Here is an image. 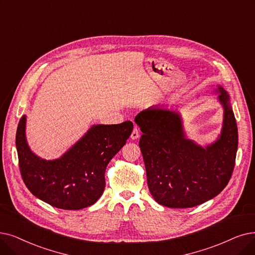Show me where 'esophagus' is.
<instances>
[{"mask_svg": "<svg viewBox=\"0 0 255 255\" xmlns=\"http://www.w3.org/2000/svg\"><path fill=\"white\" fill-rule=\"evenodd\" d=\"M130 137H131V139H137L139 137V131H138L137 127H134L133 130H132Z\"/></svg>", "mask_w": 255, "mask_h": 255, "instance_id": "1", "label": "esophagus"}]
</instances>
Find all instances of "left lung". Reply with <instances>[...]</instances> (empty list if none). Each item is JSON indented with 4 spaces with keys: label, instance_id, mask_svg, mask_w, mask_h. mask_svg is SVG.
<instances>
[{
    "label": "left lung",
    "instance_id": "8db88e82",
    "mask_svg": "<svg viewBox=\"0 0 255 255\" xmlns=\"http://www.w3.org/2000/svg\"><path fill=\"white\" fill-rule=\"evenodd\" d=\"M215 92L223 107V125L218 138L204 147L186 136L182 117L173 106L150 107L134 119L142 132L139 147L149 191L160 205L197 206L219 195L230 180L238 126L228 93L221 85Z\"/></svg>",
    "mask_w": 255,
    "mask_h": 255
}]
</instances>
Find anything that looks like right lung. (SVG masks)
I'll list each match as a JSON object with an SVG mask.
<instances>
[{"mask_svg":"<svg viewBox=\"0 0 255 255\" xmlns=\"http://www.w3.org/2000/svg\"><path fill=\"white\" fill-rule=\"evenodd\" d=\"M23 116L15 145L19 170L28 190L54 207L77 210L95 204L105 189L107 164L129 138L133 124L93 125L59 158L47 160L32 152Z\"/></svg>","mask_w":255,"mask_h":255,"instance_id":"obj_1","label":"right lung"}]
</instances>
